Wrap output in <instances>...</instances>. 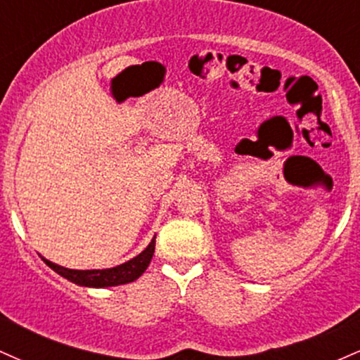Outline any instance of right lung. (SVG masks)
Here are the masks:
<instances>
[{"label": "right lung", "instance_id": "add662e5", "mask_svg": "<svg viewBox=\"0 0 360 360\" xmlns=\"http://www.w3.org/2000/svg\"><path fill=\"white\" fill-rule=\"evenodd\" d=\"M155 250V238L148 243V247L137 257H134L128 262L122 264V266L111 267V269H93V271H74L65 269V267L57 266V264L51 262V260L44 259L51 269H53L62 278L69 279L71 283L79 284V286L88 288H110V286H120V284L131 283V281L139 279L140 276L146 272V269L150 264L152 255Z\"/></svg>", "mask_w": 360, "mask_h": 360}]
</instances>
